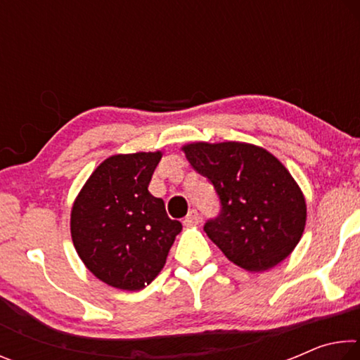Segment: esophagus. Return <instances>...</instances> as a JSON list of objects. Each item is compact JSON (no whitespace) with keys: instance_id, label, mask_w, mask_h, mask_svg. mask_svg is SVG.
<instances>
[{"instance_id":"34e87169","label":"esophagus","mask_w":360,"mask_h":360,"mask_svg":"<svg viewBox=\"0 0 360 360\" xmlns=\"http://www.w3.org/2000/svg\"><path fill=\"white\" fill-rule=\"evenodd\" d=\"M200 222H202V216H200V212L197 210L188 211V214L184 219V225L192 227V225H198Z\"/></svg>"}]
</instances>
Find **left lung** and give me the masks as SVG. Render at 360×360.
Instances as JSON below:
<instances>
[{
  "instance_id": "8db88e82",
  "label": "left lung",
  "mask_w": 360,
  "mask_h": 360,
  "mask_svg": "<svg viewBox=\"0 0 360 360\" xmlns=\"http://www.w3.org/2000/svg\"><path fill=\"white\" fill-rule=\"evenodd\" d=\"M182 150L221 200L219 216L203 229L225 257L257 273L294 251L307 224V203L275 155L238 141L191 143Z\"/></svg>"
}]
</instances>
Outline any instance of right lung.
Here are the masks:
<instances>
[{
    "instance_id": "add662e5",
    "label": "right lung",
    "mask_w": 360,
    "mask_h": 360,
    "mask_svg": "<svg viewBox=\"0 0 360 360\" xmlns=\"http://www.w3.org/2000/svg\"><path fill=\"white\" fill-rule=\"evenodd\" d=\"M162 152L117 154L96 167L71 210V238L103 283L141 290L154 281L182 230L148 191Z\"/></svg>"
}]
</instances>
